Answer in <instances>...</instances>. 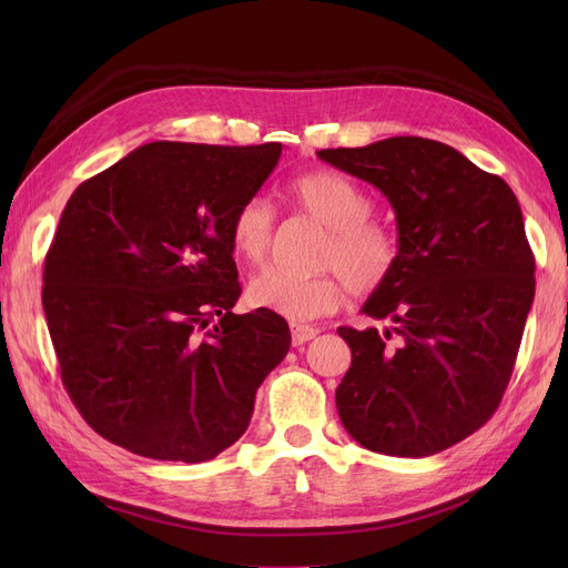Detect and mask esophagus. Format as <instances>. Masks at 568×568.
<instances>
[{
    "instance_id": "esophagus-1",
    "label": "esophagus",
    "mask_w": 568,
    "mask_h": 568,
    "mask_svg": "<svg viewBox=\"0 0 568 568\" xmlns=\"http://www.w3.org/2000/svg\"><path fill=\"white\" fill-rule=\"evenodd\" d=\"M320 334L317 326H307V324H291V338H294V346H303L311 338Z\"/></svg>"
}]
</instances>
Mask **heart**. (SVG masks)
Instances as JSON below:
<instances>
[{
  "label": "heart",
  "instance_id": "obj_1",
  "mask_svg": "<svg viewBox=\"0 0 568 568\" xmlns=\"http://www.w3.org/2000/svg\"><path fill=\"white\" fill-rule=\"evenodd\" d=\"M291 203L326 227L315 253V274L263 270L248 284V301L291 322L334 313L343 291L369 296L384 288L400 263V242L384 220L369 215L372 196L357 182L329 170L305 173L288 186ZM230 242L246 263H263L274 242V213L261 196L232 215Z\"/></svg>",
  "mask_w": 568,
  "mask_h": 568
}]
</instances>
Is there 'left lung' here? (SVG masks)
<instances>
[{"label": "left lung", "instance_id": "1", "mask_svg": "<svg viewBox=\"0 0 568 568\" xmlns=\"http://www.w3.org/2000/svg\"><path fill=\"white\" fill-rule=\"evenodd\" d=\"M317 156L374 184L398 222L400 263L338 326L351 369L336 388L346 432L372 453L426 457L471 436L500 405L536 294V257L509 184L448 144L388 136Z\"/></svg>", "mask_w": 568, "mask_h": 568}]
</instances>
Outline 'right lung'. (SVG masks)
I'll return each mask as SVG.
<instances>
[{
	"label": "right lung",
	"instance_id": "obj_1",
	"mask_svg": "<svg viewBox=\"0 0 568 568\" xmlns=\"http://www.w3.org/2000/svg\"><path fill=\"white\" fill-rule=\"evenodd\" d=\"M280 156L277 142H151L68 199L42 305L61 382L99 436L189 464L244 436L291 332L263 307L232 313L230 222Z\"/></svg>",
	"mask_w": 568,
	"mask_h": 568
}]
</instances>
